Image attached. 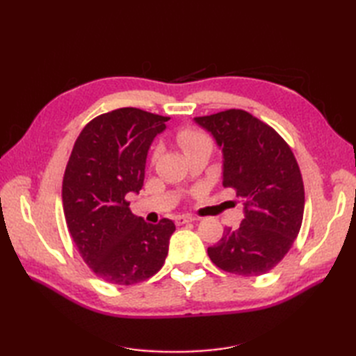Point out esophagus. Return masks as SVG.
<instances>
[{"instance_id":"esophagus-1","label":"esophagus","mask_w":356,"mask_h":356,"mask_svg":"<svg viewBox=\"0 0 356 356\" xmlns=\"http://www.w3.org/2000/svg\"><path fill=\"white\" fill-rule=\"evenodd\" d=\"M197 218L195 217H191V216H177L176 218H174V222H176V225H185V223H190V222H195Z\"/></svg>"}]
</instances>
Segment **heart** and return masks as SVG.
Returning a JSON list of instances; mask_svg holds the SVG:
<instances>
[{
	"label": "heart",
	"instance_id": "obj_1",
	"mask_svg": "<svg viewBox=\"0 0 356 356\" xmlns=\"http://www.w3.org/2000/svg\"><path fill=\"white\" fill-rule=\"evenodd\" d=\"M177 142L179 145L186 151V153H191L193 149L203 145V143H209L211 140L205 133L197 131V130H190V128H188V130H182L177 134ZM154 156H157V151Z\"/></svg>",
	"mask_w": 356,
	"mask_h": 356
}]
</instances>
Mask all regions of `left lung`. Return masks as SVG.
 <instances>
[{
	"mask_svg": "<svg viewBox=\"0 0 356 356\" xmlns=\"http://www.w3.org/2000/svg\"><path fill=\"white\" fill-rule=\"evenodd\" d=\"M223 153V186L243 199L245 218L208 248L217 268L243 277L274 269L297 238L305 185L291 147L274 128L245 110L194 118Z\"/></svg>",
	"mask_w": 356,
	"mask_h": 356,
	"instance_id": "left-lung-1",
	"label": "left lung"
}]
</instances>
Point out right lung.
<instances>
[{
  "instance_id": "1",
  "label": "right lung",
  "mask_w": 356,
  "mask_h": 356,
  "mask_svg": "<svg viewBox=\"0 0 356 356\" xmlns=\"http://www.w3.org/2000/svg\"><path fill=\"white\" fill-rule=\"evenodd\" d=\"M168 119L118 108L90 120L74 142L63 180L64 216L81 257L104 282H143L168 255L172 220L147 223L127 200L142 190L148 149Z\"/></svg>"
}]
</instances>
